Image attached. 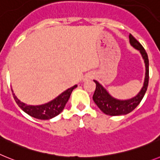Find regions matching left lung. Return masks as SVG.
<instances>
[{
	"mask_svg": "<svg viewBox=\"0 0 160 160\" xmlns=\"http://www.w3.org/2000/svg\"><path fill=\"white\" fill-rule=\"evenodd\" d=\"M130 42L134 48L138 49L140 51V53L142 55V58L145 62L146 66V76L145 81H144L143 87L142 88L139 93L135 97L126 101H120L117 100L113 97H111L106 90L97 81L94 80L96 83V89L94 94L92 96V99L96 105L99 107L104 113L110 116H119V115H125L130 113L135 109L136 107L139 105L141 101L147 92V87H148V82H149V60L148 56L146 52L143 47L140 44L139 42L134 38V36L130 34L129 35Z\"/></svg>",
	"mask_w": 160,
	"mask_h": 160,
	"instance_id": "1",
	"label": "left lung"
}]
</instances>
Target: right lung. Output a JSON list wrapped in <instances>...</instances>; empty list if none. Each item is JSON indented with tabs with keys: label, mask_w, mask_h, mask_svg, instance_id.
I'll return each mask as SVG.
<instances>
[{
	"label": "right lung",
	"mask_w": 160,
	"mask_h": 160,
	"mask_svg": "<svg viewBox=\"0 0 160 160\" xmlns=\"http://www.w3.org/2000/svg\"><path fill=\"white\" fill-rule=\"evenodd\" d=\"M76 87H77V85L73 86L72 88L63 92V93H61L59 97H57L53 101H50L45 105H37V106L27 105L23 102H21L17 98L13 92V96L16 103L27 114L33 117V118H35L41 119V120H48V119H51L54 117L57 116L63 111L65 105L67 104L71 94H72V92Z\"/></svg>",
	"instance_id": "right-lung-1"
}]
</instances>
